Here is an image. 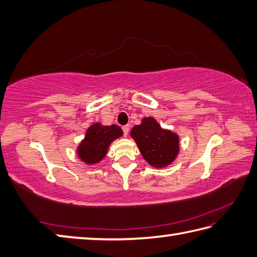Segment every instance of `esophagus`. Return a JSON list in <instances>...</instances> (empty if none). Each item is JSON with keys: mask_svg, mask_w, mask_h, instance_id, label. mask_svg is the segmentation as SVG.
<instances>
[{"mask_svg": "<svg viewBox=\"0 0 257 257\" xmlns=\"http://www.w3.org/2000/svg\"><path fill=\"white\" fill-rule=\"evenodd\" d=\"M122 130H123V134H124V136H127V135L129 134V130H130L129 124H125V125H123V127H122Z\"/></svg>", "mask_w": 257, "mask_h": 257, "instance_id": "34e87169", "label": "esophagus"}]
</instances>
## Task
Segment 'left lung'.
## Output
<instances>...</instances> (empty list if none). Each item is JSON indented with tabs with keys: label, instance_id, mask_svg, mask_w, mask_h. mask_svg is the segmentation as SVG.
<instances>
[{
	"label": "left lung",
	"instance_id": "obj_1",
	"mask_svg": "<svg viewBox=\"0 0 257 257\" xmlns=\"http://www.w3.org/2000/svg\"><path fill=\"white\" fill-rule=\"evenodd\" d=\"M130 136L144 159L155 168H165L173 164L180 152L179 136L163 128L153 117L143 118L142 123L132 129Z\"/></svg>",
	"mask_w": 257,
	"mask_h": 257
}]
</instances>
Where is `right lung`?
Segmentation results:
<instances>
[{"mask_svg":"<svg viewBox=\"0 0 257 257\" xmlns=\"http://www.w3.org/2000/svg\"><path fill=\"white\" fill-rule=\"evenodd\" d=\"M122 129L117 124L103 125L94 122L87 129L84 138L77 147V155L82 163L94 165L101 162L108 153L110 145L122 137Z\"/></svg>","mask_w":257,"mask_h":257,"instance_id":"add662e5","label":"right lung"}]
</instances>
